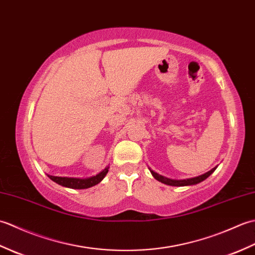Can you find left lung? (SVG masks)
Instances as JSON below:
<instances>
[{
	"mask_svg": "<svg viewBox=\"0 0 255 255\" xmlns=\"http://www.w3.org/2000/svg\"><path fill=\"white\" fill-rule=\"evenodd\" d=\"M216 169H217V166H215L214 169H211L210 171L204 173V174H202V175L191 177V178H183V180H174V178L165 177L163 175H160L159 173H156L151 169H149V170H150L151 174H152V176L155 178V180H158L159 182L163 183V184H166V185H170V186H191V185H196V184L205 181L209 175L213 174Z\"/></svg>",
	"mask_w": 255,
	"mask_h": 255,
	"instance_id": "left-lung-1",
	"label": "left lung"
}]
</instances>
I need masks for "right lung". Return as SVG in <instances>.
<instances>
[{
  "label": "right lung",
  "mask_w": 255,
  "mask_h": 255,
  "mask_svg": "<svg viewBox=\"0 0 255 255\" xmlns=\"http://www.w3.org/2000/svg\"><path fill=\"white\" fill-rule=\"evenodd\" d=\"M108 169L110 166H106L104 170H102L100 173H97L96 175L81 178V177H67V176H53V175H48L51 181L59 184V185L68 187V188H73V189H85L90 188L92 186H95L100 182L103 181L107 174Z\"/></svg>",
  "instance_id": "obj_1"
}]
</instances>
